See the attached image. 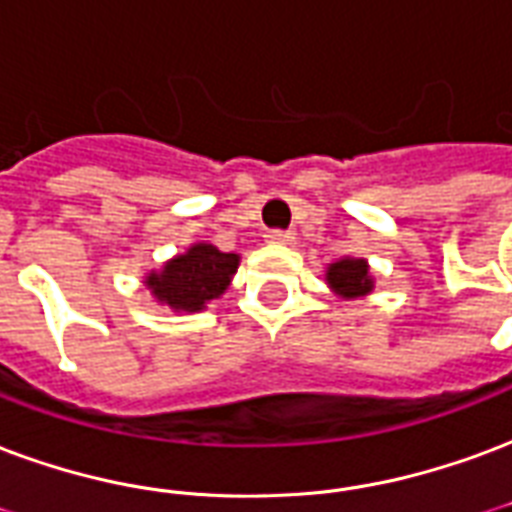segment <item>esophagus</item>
I'll list each match as a JSON object with an SVG mask.
<instances>
[{
	"label": "esophagus",
	"instance_id": "esophagus-1",
	"mask_svg": "<svg viewBox=\"0 0 512 512\" xmlns=\"http://www.w3.org/2000/svg\"><path fill=\"white\" fill-rule=\"evenodd\" d=\"M266 241L268 244H293L295 233H290V230H268Z\"/></svg>",
	"mask_w": 512,
	"mask_h": 512
}]
</instances>
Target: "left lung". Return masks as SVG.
Masks as SVG:
<instances>
[{
    "label": "left lung",
    "mask_w": 512,
    "mask_h": 512,
    "mask_svg": "<svg viewBox=\"0 0 512 512\" xmlns=\"http://www.w3.org/2000/svg\"><path fill=\"white\" fill-rule=\"evenodd\" d=\"M325 282L342 298H363L374 290L369 263L363 257H342V260L331 263L325 271Z\"/></svg>",
    "instance_id": "1"
}]
</instances>
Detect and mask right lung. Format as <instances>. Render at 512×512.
<instances>
[{"label": "right lung", "mask_w": 512, "mask_h": 512, "mask_svg": "<svg viewBox=\"0 0 512 512\" xmlns=\"http://www.w3.org/2000/svg\"><path fill=\"white\" fill-rule=\"evenodd\" d=\"M238 260L236 252H219L214 244H192L160 271H151L143 285L173 312H200L225 293Z\"/></svg>", "instance_id": "obj_1"}]
</instances>
